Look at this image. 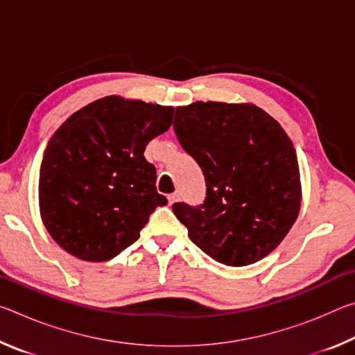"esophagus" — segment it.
<instances>
[{
  "instance_id": "esophagus-1",
  "label": "esophagus",
  "mask_w": 355,
  "mask_h": 355,
  "mask_svg": "<svg viewBox=\"0 0 355 355\" xmlns=\"http://www.w3.org/2000/svg\"><path fill=\"white\" fill-rule=\"evenodd\" d=\"M178 197H180L178 192H172V194L167 196V200H169V203L172 205V203H175L178 200Z\"/></svg>"
}]
</instances>
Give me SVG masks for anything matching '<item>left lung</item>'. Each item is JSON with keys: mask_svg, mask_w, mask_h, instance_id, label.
Returning a JSON list of instances; mask_svg holds the SVG:
<instances>
[{"mask_svg": "<svg viewBox=\"0 0 355 355\" xmlns=\"http://www.w3.org/2000/svg\"><path fill=\"white\" fill-rule=\"evenodd\" d=\"M173 130L207 183L202 205H172L191 241L227 266L271 254L300 209L296 150L277 120L250 103L196 101L177 107Z\"/></svg>", "mask_w": 355, "mask_h": 355, "instance_id": "8db88e82", "label": "left lung"}]
</instances>
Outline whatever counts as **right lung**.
Listing matches in <instances>:
<instances>
[{
	"instance_id": "obj_1",
	"label": "right lung",
	"mask_w": 355,
	"mask_h": 355,
	"mask_svg": "<svg viewBox=\"0 0 355 355\" xmlns=\"http://www.w3.org/2000/svg\"><path fill=\"white\" fill-rule=\"evenodd\" d=\"M172 116V106L110 95L56 130L40 164L39 205L65 252L84 261L111 260L137 241L156 207L167 205L144 152L169 130Z\"/></svg>"
}]
</instances>
